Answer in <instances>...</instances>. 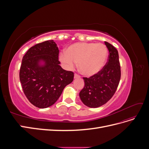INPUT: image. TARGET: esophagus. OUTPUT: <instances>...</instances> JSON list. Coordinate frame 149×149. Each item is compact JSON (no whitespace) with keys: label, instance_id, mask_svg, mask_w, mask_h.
I'll return each instance as SVG.
<instances>
[{"label":"esophagus","instance_id":"1","mask_svg":"<svg viewBox=\"0 0 149 149\" xmlns=\"http://www.w3.org/2000/svg\"><path fill=\"white\" fill-rule=\"evenodd\" d=\"M79 77H80V76H79L78 74H74V79L79 78Z\"/></svg>","mask_w":149,"mask_h":149}]
</instances>
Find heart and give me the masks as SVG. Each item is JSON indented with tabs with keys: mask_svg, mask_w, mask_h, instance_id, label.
Masks as SVG:
<instances>
[{
	"mask_svg": "<svg viewBox=\"0 0 149 149\" xmlns=\"http://www.w3.org/2000/svg\"><path fill=\"white\" fill-rule=\"evenodd\" d=\"M108 56L105 45L93 42H76L70 45L65 52L59 55V59L66 68L71 70L78 62L79 71L86 77H91L101 71Z\"/></svg>",
	"mask_w": 149,
	"mask_h": 149,
	"instance_id": "1",
	"label": "heart"
}]
</instances>
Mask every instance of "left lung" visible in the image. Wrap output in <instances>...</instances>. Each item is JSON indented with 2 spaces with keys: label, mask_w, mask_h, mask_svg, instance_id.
I'll use <instances>...</instances> for the list:
<instances>
[{
  "label": "left lung",
  "mask_w": 149,
  "mask_h": 149,
  "mask_svg": "<svg viewBox=\"0 0 149 149\" xmlns=\"http://www.w3.org/2000/svg\"><path fill=\"white\" fill-rule=\"evenodd\" d=\"M109 52L107 64L101 71L89 78H83L84 86L79 97L85 106L91 108L100 107L113 96L119 83L120 66L116 48L105 42Z\"/></svg>",
  "instance_id": "obj_1"
}]
</instances>
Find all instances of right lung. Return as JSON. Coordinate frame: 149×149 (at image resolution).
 I'll use <instances>...</instances> for the list:
<instances>
[{"instance_id": "right-lung-1", "label": "right lung", "mask_w": 149, "mask_h": 149, "mask_svg": "<svg viewBox=\"0 0 149 149\" xmlns=\"http://www.w3.org/2000/svg\"><path fill=\"white\" fill-rule=\"evenodd\" d=\"M58 53L56 43L47 40L31 47L22 58L20 81L25 95L36 107L43 109L54 104L73 81V72L60 65Z\"/></svg>"}]
</instances>
